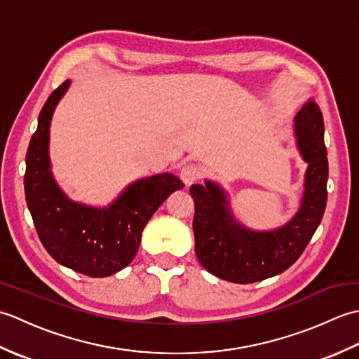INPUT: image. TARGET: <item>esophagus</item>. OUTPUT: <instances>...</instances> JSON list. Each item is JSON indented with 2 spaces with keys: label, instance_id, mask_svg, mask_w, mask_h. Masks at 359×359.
Returning <instances> with one entry per match:
<instances>
[{
  "label": "esophagus",
  "instance_id": "obj_1",
  "mask_svg": "<svg viewBox=\"0 0 359 359\" xmlns=\"http://www.w3.org/2000/svg\"><path fill=\"white\" fill-rule=\"evenodd\" d=\"M202 174H203V171H202V168H201L199 165H196V163H187V165L182 166V170H180V179L184 180V184H185L187 187H189V185L196 184L197 180H201Z\"/></svg>",
  "mask_w": 359,
  "mask_h": 359
}]
</instances>
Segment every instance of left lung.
<instances>
[{"mask_svg": "<svg viewBox=\"0 0 359 359\" xmlns=\"http://www.w3.org/2000/svg\"><path fill=\"white\" fill-rule=\"evenodd\" d=\"M296 147L307 163L301 207L279 228L256 231L234 217L224 188L211 180L191 185L196 256L215 276L251 284L276 276L292 266L321 224L327 203L329 162L324 120L319 106L307 102L294 117Z\"/></svg>", "mask_w": 359, "mask_h": 359, "instance_id": "8db88e82", "label": "left lung"}]
</instances>
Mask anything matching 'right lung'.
<instances>
[{"instance_id":"1","label":"right lung","mask_w":359,"mask_h":359,"mask_svg":"<svg viewBox=\"0 0 359 359\" xmlns=\"http://www.w3.org/2000/svg\"><path fill=\"white\" fill-rule=\"evenodd\" d=\"M71 80L58 86L38 116V128L26 154L25 191L46 251L67 269L90 278H106L131 264L144 225L166 197L185 185L171 172L128 185L108 207L74 202L58 187L49 157L50 120Z\"/></svg>"}]
</instances>
